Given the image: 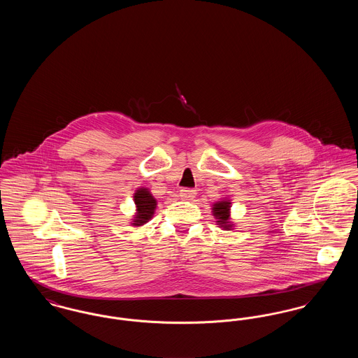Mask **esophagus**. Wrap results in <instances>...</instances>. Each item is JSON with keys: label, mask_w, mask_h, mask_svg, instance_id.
Wrapping results in <instances>:
<instances>
[{"label": "esophagus", "mask_w": 358, "mask_h": 358, "mask_svg": "<svg viewBox=\"0 0 358 358\" xmlns=\"http://www.w3.org/2000/svg\"><path fill=\"white\" fill-rule=\"evenodd\" d=\"M196 190H193V189H181L180 190V197L182 199V200H185V201H190V200H193L194 197H196Z\"/></svg>", "instance_id": "34e87169"}]
</instances>
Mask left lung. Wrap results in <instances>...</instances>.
Masks as SVG:
<instances>
[{
	"label": "left lung",
	"mask_w": 358,
	"mask_h": 358,
	"mask_svg": "<svg viewBox=\"0 0 358 358\" xmlns=\"http://www.w3.org/2000/svg\"><path fill=\"white\" fill-rule=\"evenodd\" d=\"M231 206L232 203L229 199H222V201L212 205V215L216 219V224L224 231H232L235 228V224L231 220Z\"/></svg>",
	"instance_id": "obj_1"
}]
</instances>
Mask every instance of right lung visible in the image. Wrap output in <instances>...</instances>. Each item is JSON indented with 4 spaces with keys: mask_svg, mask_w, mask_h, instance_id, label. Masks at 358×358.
I'll return each mask as SVG.
<instances>
[{
    "mask_svg": "<svg viewBox=\"0 0 358 358\" xmlns=\"http://www.w3.org/2000/svg\"><path fill=\"white\" fill-rule=\"evenodd\" d=\"M133 197L136 204V213L133 216L130 225L142 227L146 222H150V219L153 217L155 208H157V200L154 199L150 190L145 187H136Z\"/></svg>",
    "mask_w": 358,
    "mask_h": 358,
    "instance_id": "1",
    "label": "right lung"
}]
</instances>
